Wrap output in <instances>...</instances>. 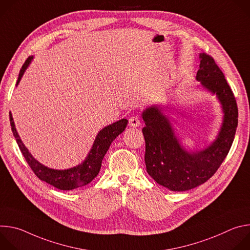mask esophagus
I'll return each mask as SVG.
<instances>
[{"instance_id":"esophagus-1","label":"esophagus","mask_w":250,"mask_h":250,"mask_svg":"<svg viewBox=\"0 0 250 250\" xmlns=\"http://www.w3.org/2000/svg\"><path fill=\"white\" fill-rule=\"evenodd\" d=\"M141 124H140V121H139V118L138 117H135V116H133V117H131L130 119H129V125L130 126H132V127H137V126H139Z\"/></svg>"}]
</instances>
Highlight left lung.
Returning <instances> with one entry per match:
<instances>
[{"label":"left lung","instance_id":"left-lung-1","mask_svg":"<svg viewBox=\"0 0 250 250\" xmlns=\"http://www.w3.org/2000/svg\"><path fill=\"white\" fill-rule=\"evenodd\" d=\"M199 58V87L216 95L224 114L215 140L203 148L187 149L160 104H152L141 114L146 124L142 132L146 171L159 185L175 192L196 188L216 173L231 147L237 127L235 98L223 72L209 55L200 53Z\"/></svg>","mask_w":250,"mask_h":250}]
</instances>
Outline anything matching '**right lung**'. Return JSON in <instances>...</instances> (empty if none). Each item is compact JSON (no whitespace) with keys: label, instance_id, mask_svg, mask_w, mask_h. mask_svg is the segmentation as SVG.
I'll return each mask as SVG.
<instances>
[{"label":"right lung","instance_id":"1","mask_svg":"<svg viewBox=\"0 0 250 250\" xmlns=\"http://www.w3.org/2000/svg\"><path fill=\"white\" fill-rule=\"evenodd\" d=\"M32 59H33V56H29L25 60L24 64L22 65L20 71L18 81H17V86L21 80V77L23 76L25 70L31 63ZM10 122H11L12 131L18 142L19 147L22 155L24 156L26 162L28 163L29 167L34 172V174L37 175L42 181H44L50 184L51 186L63 191L73 190V189L83 187L89 184L93 179H95L100 172L103 158L106 153V151L109 150L112 142L115 140V138H117L118 135H120L125 129L127 125V120L122 119L118 122H115L112 125L104 126L98 132L89 153L87 154L86 158L81 164H78L74 167H71L68 169L58 170V169L49 168L42 164L40 161H38L31 155V153L23 145L22 140L19 135V132L16 128L15 122L11 112H10Z\"/></svg>","mask_w":250,"mask_h":250}]
</instances>
